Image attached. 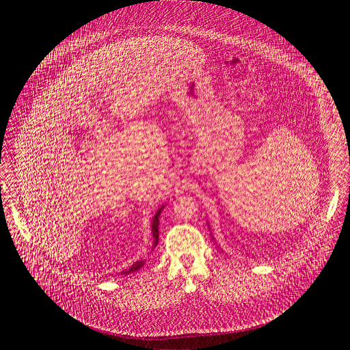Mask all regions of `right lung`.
Returning a JSON list of instances; mask_svg holds the SVG:
<instances>
[{
	"mask_svg": "<svg viewBox=\"0 0 350 350\" xmlns=\"http://www.w3.org/2000/svg\"><path fill=\"white\" fill-rule=\"evenodd\" d=\"M161 210H163V207H160L159 210H157V213L154 214V217H153V219H152V236H153V245H157V243H159V215H160V213H161ZM146 264V260H139V261H136L129 269H126V271H124L122 273H131V272H135V271H139L143 265Z\"/></svg>",
	"mask_w": 350,
	"mask_h": 350,
	"instance_id": "1",
	"label": "right lung"
}]
</instances>
